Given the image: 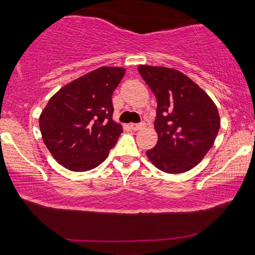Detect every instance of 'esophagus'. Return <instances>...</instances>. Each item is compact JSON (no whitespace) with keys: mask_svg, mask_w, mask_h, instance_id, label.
Instances as JSON below:
<instances>
[{"mask_svg":"<svg viewBox=\"0 0 255 255\" xmlns=\"http://www.w3.org/2000/svg\"><path fill=\"white\" fill-rule=\"evenodd\" d=\"M130 128L132 129V130H140V129L144 128V125L143 124H131L130 125Z\"/></svg>","mask_w":255,"mask_h":255,"instance_id":"1","label":"esophagus"}]
</instances>
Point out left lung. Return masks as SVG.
<instances>
[{
  "mask_svg": "<svg viewBox=\"0 0 255 255\" xmlns=\"http://www.w3.org/2000/svg\"><path fill=\"white\" fill-rule=\"evenodd\" d=\"M138 72L157 101L154 127L158 140L146 155L166 173L191 170L217 137V107L199 85L173 68L139 65Z\"/></svg>",
  "mask_w": 255,
  "mask_h": 255,
  "instance_id": "8db88e82",
  "label": "left lung"
}]
</instances>
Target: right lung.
Segmentation results:
<instances>
[{"label": "right lung", "instance_id": "obj_1", "mask_svg": "<svg viewBox=\"0 0 255 255\" xmlns=\"http://www.w3.org/2000/svg\"><path fill=\"white\" fill-rule=\"evenodd\" d=\"M126 73L103 66L66 84L49 99L39 117L47 148L64 167L84 172L105 161L123 132L112 120V93Z\"/></svg>", "mask_w": 255, "mask_h": 255}]
</instances>
